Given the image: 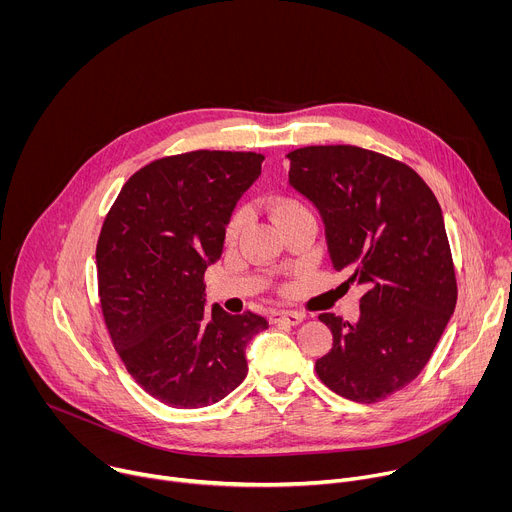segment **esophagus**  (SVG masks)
<instances>
[{"mask_svg":"<svg viewBox=\"0 0 512 512\" xmlns=\"http://www.w3.org/2000/svg\"><path fill=\"white\" fill-rule=\"evenodd\" d=\"M269 320H271L273 324L283 322V324H289V326H298V324H302V322H304V314H300V312H287V310H281V312H273V314L269 316Z\"/></svg>","mask_w":512,"mask_h":512,"instance_id":"obj_1","label":"esophagus"}]
</instances>
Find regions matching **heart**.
Here are the masks:
<instances>
[{"label": "heart", "mask_w": 512, "mask_h": 512, "mask_svg": "<svg viewBox=\"0 0 512 512\" xmlns=\"http://www.w3.org/2000/svg\"><path fill=\"white\" fill-rule=\"evenodd\" d=\"M302 210H308V208H306L300 200H296V198H279V200L275 202V214H277L279 221H283V218L289 216V214H296V212H302ZM243 229H245V214H243V212H237V214L231 218V223H229L227 239H229V241H237L239 235L243 233Z\"/></svg>", "instance_id": "heart-1"}]
</instances>
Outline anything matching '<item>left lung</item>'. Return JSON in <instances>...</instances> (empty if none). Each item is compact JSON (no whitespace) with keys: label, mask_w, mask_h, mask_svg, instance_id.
Masks as SVG:
<instances>
[{"label":"left lung","mask_w":512,"mask_h":512,"mask_svg":"<svg viewBox=\"0 0 512 512\" xmlns=\"http://www.w3.org/2000/svg\"><path fill=\"white\" fill-rule=\"evenodd\" d=\"M287 160L289 184L322 216L332 267L367 287L354 324L320 314L334 344L316 373L344 399L381 401L417 379L456 308L440 202L409 166L354 145Z\"/></svg>","instance_id":"obj_1"}]
</instances>
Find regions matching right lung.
<instances>
[{"label": "right lung", "mask_w": 512, "mask_h": 512, "mask_svg": "<svg viewBox=\"0 0 512 512\" xmlns=\"http://www.w3.org/2000/svg\"><path fill=\"white\" fill-rule=\"evenodd\" d=\"M253 152H190L135 172L97 243L99 296L129 375L154 399L198 409L247 375V346L269 324L204 310V271L221 259L233 210L261 176Z\"/></svg>", "instance_id": "1"}]
</instances>
